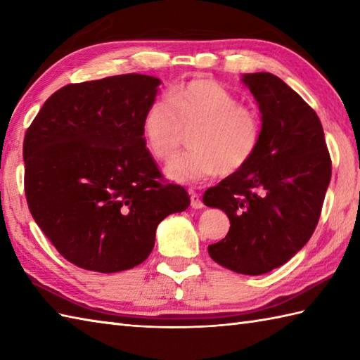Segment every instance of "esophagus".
I'll use <instances>...</instances> for the list:
<instances>
[{"mask_svg": "<svg viewBox=\"0 0 360 360\" xmlns=\"http://www.w3.org/2000/svg\"><path fill=\"white\" fill-rule=\"evenodd\" d=\"M190 207L192 209H202L204 207L201 196L195 192H190Z\"/></svg>", "mask_w": 360, "mask_h": 360, "instance_id": "obj_1", "label": "esophagus"}]
</instances>
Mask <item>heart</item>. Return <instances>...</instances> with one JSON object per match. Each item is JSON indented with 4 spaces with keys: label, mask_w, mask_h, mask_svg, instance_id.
I'll use <instances>...</instances> for the list:
<instances>
[{
    "label": "heart",
    "mask_w": 360,
    "mask_h": 360,
    "mask_svg": "<svg viewBox=\"0 0 360 360\" xmlns=\"http://www.w3.org/2000/svg\"><path fill=\"white\" fill-rule=\"evenodd\" d=\"M193 151L165 167L168 178L190 184L238 172L255 155L262 124L254 108L241 105L231 91L213 80H193L176 86L167 97L150 105L143 119V136L160 160L172 159L193 129Z\"/></svg>",
    "instance_id": "b5f03b06"
}]
</instances>
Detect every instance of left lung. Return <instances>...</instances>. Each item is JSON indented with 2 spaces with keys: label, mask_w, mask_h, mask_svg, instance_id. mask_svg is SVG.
<instances>
[{
  "label": "left lung",
  "mask_w": 360,
  "mask_h": 360,
  "mask_svg": "<svg viewBox=\"0 0 360 360\" xmlns=\"http://www.w3.org/2000/svg\"><path fill=\"white\" fill-rule=\"evenodd\" d=\"M262 112V136L249 162L205 190L207 207L231 229L210 244L213 262L262 275L289 262L311 238L331 179V158L316 111L271 72L243 74Z\"/></svg>",
  "instance_id": "8db88e82"
}]
</instances>
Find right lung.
I'll use <instances>...</instances> for the list:
<instances>
[{"label": "right lung", "mask_w": 360, "mask_h": 360, "mask_svg": "<svg viewBox=\"0 0 360 360\" xmlns=\"http://www.w3.org/2000/svg\"><path fill=\"white\" fill-rule=\"evenodd\" d=\"M160 80L125 74L53 93L27 128L25 190L35 223L68 262L102 274L148 258L156 229L190 205L162 184L143 119Z\"/></svg>", "instance_id": "obj_1"}]
</instances>
